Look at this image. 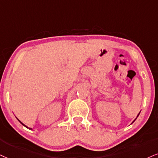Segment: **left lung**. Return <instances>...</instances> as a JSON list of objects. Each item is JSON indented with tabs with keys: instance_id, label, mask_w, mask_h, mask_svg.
<instances>
[{
	"instance_id": "obj_1",
	"label": "left lung",
	"mask_w": 158,
	"mask_h": 158,
	"mask_svg": "<svg viewBox=\"0 0 158 158\" xmlns=\"http://www.w3.org/2000/svg\"><path fill=\"white\" fill-rule=\"evenodd\" d=\"M140 113H141V111H140V112H139V114H138V116H137V117H139V114H140ZM137 117H136V118H135V120H134V121H133V122H132V124H133V122H135V120H136V118H137Z\"/></svg>"
}]
</instances>
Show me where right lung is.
Returning <instances> with one entry per match:
<instances>
[{"instance_id": "add662e5", "label": "right lung", "mask_w": 158, "mask_h": 158, "mask_svg": "<svg viewBox=\"0 0 158 158\" xmlns=\"http://www.w3.org/2000/svg\"><path fill=\"white\" fill-rule=\"evenodd\" d=\"M16 118H17V117H16ZM17 120H18L19 122H20V124H23V126H24V127H26V128H28V129H29V130H33V129H32V128H30V127H27L26 125H25V124H23V122H21V121H19V119H18V118H17Z\"/></svg>"}]
</instances>
